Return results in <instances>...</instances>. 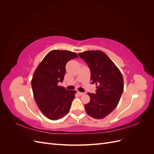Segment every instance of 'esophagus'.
<instances>
[{"label": "esophagus", "mask_w": 154, "mask_h": 154, "mask_svg": "<svg viewBox=\"0 0 154 154\" xmlns=\"http://www.w3.org/2000/svg\"><path fill=\"white\" fill-rule=\"evenodd\" d=\"M77 93H78V94L79 96H82V95H84V94H85V93L81 92H79V91H78V92H77Z\"/></svg>", "instance_id": "34e87169"}]
</instances>
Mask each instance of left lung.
Masks as SVG:
<instances>
[{
    "label": "left lung",
    "instance_id": "obj_1",
    "mask_svg": "<svg viewBox=\"0 0 154 154\" xmlns=\"http://www.w3.org/2000/svg\"><path fill=\"white\" fill-rule=\"evenodd\" d=\"M91 70V81L96 83V94L88 92L91 100L85 105L88 115L95 119H103L118 105L123 91L122 74L118 67L103 51H88L80 53Z\"/></svg>",
    "mask_w": 154,
    "mask_h": 154
}]
</instances>
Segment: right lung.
I'll use <instances>...</instances> for the list:
<instances>
[{"label":"right lung","instance_id":"obj_1","mask_svg":"<svg viewBox=\"0 0 154 154\" xmlns=\"http://www.w3.org/2000/svg\"><path fill=\"white\" fill-rule=\"evenodd\" d=\"M78 58L76 53L66 50H53L45 56L32 76L31 86L39 109L51 120L61 119L70 110L76 91H68L58 86L66 74V65Z\"/></svg>","mask_w":154,"mask_h":154}]
</instances>
